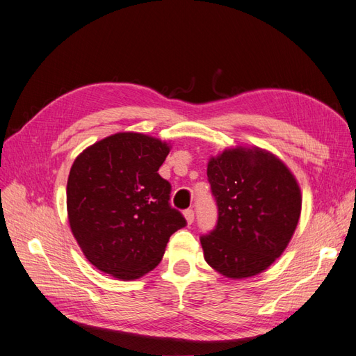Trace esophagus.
<instances>
[{
    "label": "esophagus",
    "instance_id": "esophagus-1",
    "mask_svg": "<svg viewBox=\"0 0 356 356\" xmlns=\"http://www.w3.org/2000/svg\"><path fill=\"white\" fill-rule=\"evenodd\" d=\"M184 216H185V220L189 225L194 222V211H193V209H186V211L184 212Z\"/></svg>",
    "mask_w": 356,
    "mask_h": 356
}]
</instances>
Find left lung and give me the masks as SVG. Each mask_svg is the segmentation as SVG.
<instances>
[{
	"instance_id": "8db88e82",
	"label": "left lung",
	"mask_w": 356,
	"mask_h": 356,
	"mask_svg": "<svg viewBox=\"0 0 356 356\" xmlns=\"http://www.w3.org/2000/svg\"><path fill=\"white\" fill-rule=\"evenodd\" d=\"M218 206L215 230L202 236L207 265L221 275H259L293 236L302 194L293 172L275 154L256 147L225 149L207 162Z\"/></svg>"
}]
</instances>
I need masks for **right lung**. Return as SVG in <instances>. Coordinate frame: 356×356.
I'll return each instance as SVG.
<instances>
[{"label": "right lung", "instance_id": "1", "mask_svg": "<svg viewBox=\"0 0 356 356\" xmlns=\"http://www.w3.org/2000/svg\"><path fill=\"white\" fill-rule=\"evenodd\" d=\"M171 145L138 132L109 135L79 153L67 179V218L86 259L114 278L159 265L170 236L186 225L159 176Z\"/></svg>", "mask_w": 356, "mask_h": 356}]
</instances>
